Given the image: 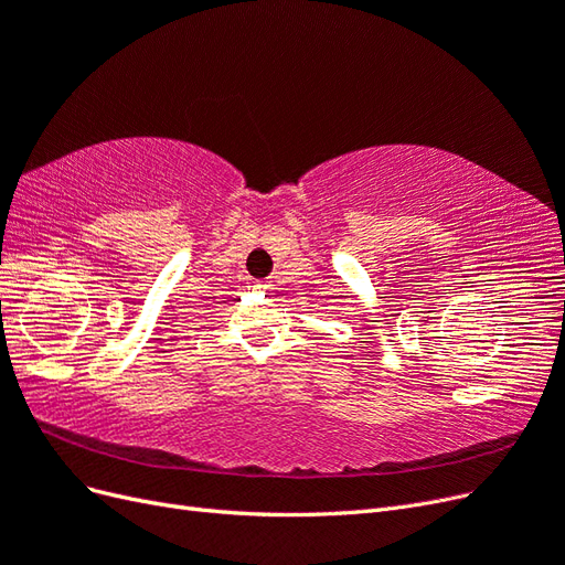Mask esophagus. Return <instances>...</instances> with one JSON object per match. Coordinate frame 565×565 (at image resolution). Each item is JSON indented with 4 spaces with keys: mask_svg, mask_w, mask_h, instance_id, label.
<instances>
[{
    "mask_svg": "<svg viewBox=\"0 0 565 565\" xmlns=\"http://www.w3.org/2000/svg\"><path fill=\"white\" fill-rule=\"evenodd\" d=\"M252 287H254V289H262V292H266V289H270V282H268V280H254Z\"/></svg>",
    "mask_w": 565,
    "mask_h": 565,
    "instance_id": "34e87169",
    "label": "esophagus"
}]
</instances>
